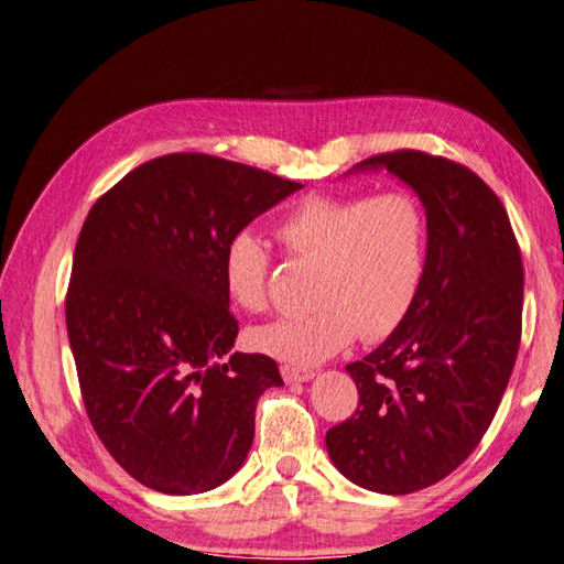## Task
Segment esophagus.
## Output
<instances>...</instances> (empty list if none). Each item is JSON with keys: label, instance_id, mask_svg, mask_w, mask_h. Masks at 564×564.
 <instances>
[{"label": "esophagus", "instance_id": "obj_1", "mask_svg": "<svg viewBox=\"0 0 564 564\" xmlns=\"http://www.w3.org/2000/svg\"><path fill=\"white\" fill-rule=\"evenodd\" d=\"M316 373L311 369H296V367H282V379L286 383H306L314 379Z\"/></svg>", "mask_w": 564, "mask_h": 564}]
</instances>
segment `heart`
<instances>
[{"label": "heart", "instance_id": "b5f03b06", "mask_svg": "<svg viewBox=\"0 0 564 564\" xmlns=\"http://www.w3.org/2000/svg\"><path fill=\"white\" fill-rule=\"evenodd\" d=\"M278 241L294 260L316 265L304 316H282L250 330L256 349L292 367H314L355 340L391 335L420 292L427 221L408 193L371 197L308 195L278 224ZM270 256L256 234L224 246L221 282L229 302L258 314L268 306Z\"/></svg>", "mask_w": 564, "mask_h": 564}]
</instances>
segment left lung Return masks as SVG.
Listing matches in <instances>:
<instances>
[{
  "instance_id": "1",
  "label": "left lung",
  "mask_w": 564,
  "mask_h": 564,
  "mask_svg": "<svg viewBox=\"0 0 564 564\" xmlns=\"http://www.w3.org/2000/svg\"><path fill=\"white\" fill-rule=\"evenodd\" d=\"M369 171L415 191L427 256L403 323L347 365L359 405L325 446L347 480L408 495L456 470L490 427L519 352L523 270L507 209L470 169L403 149L347 173Z\"/></svg>"
}]
</instances>
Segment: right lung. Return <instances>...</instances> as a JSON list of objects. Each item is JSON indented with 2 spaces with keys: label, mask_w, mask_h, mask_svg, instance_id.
Instances as JSON below:
<instances>
[{
  "label": "right lung",
  "mask_w": 564,
  "mask_h": 564,
  "mask_svg": "<svg viewBox=\"0 0 564 564\" xmlns=\"http://www.w3.org/2000/svg\"><path fill=\"white\" fill-rule=\"evenodd\" d=\"M302 183L209 154L137 166L98 199L74 248L67 335L98 440L164 495L215 490L243 466L265 355L231 352L239 321L221 253Z\"/></svg>",
  "instance_id": "right-lung-1"
}]
</instances>
